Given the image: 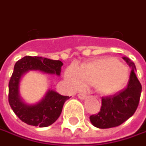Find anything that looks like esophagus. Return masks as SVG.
<instances>
[{
  "mask_svg": "<svg viewBox=\"0 0 146 146\" xmlns=\"http://www.w3.org/2000/svg\"><path fill=\"white\" fill-rule=\"evenodd\" d=\"M78 97L80 100H85L87 98V95H85L84 94H78Z\"/></svg>",
  "mask_w": 146,
  "mask_h": 146,
  "instance_id": "34e87169",
  "label": "esophagus"
}]
</instances>
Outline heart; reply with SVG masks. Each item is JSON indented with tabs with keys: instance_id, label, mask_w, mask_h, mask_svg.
<instances>
[{
	"instance_id": "obj_1",
	"label": "heart",
	"mask_w": 146,
	"mask_h": 146,
	"mask_svg": "<svg viewBox=\"0 0 146 146\" xmlns=\"http://www.w3.org/2000/svg\"><path fill=\"white\" fill-rule=\"evenodd\" d=\"M66 77L74 88L94 85L96 92L109 96L122 90L129 80V71L114 58H101L68 69Z\"/></svg>"
}]
</instances>
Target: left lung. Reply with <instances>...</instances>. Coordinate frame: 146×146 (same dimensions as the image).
Returning <instances> with one entry per match:
<instances>
[{
  "mask_svg": "<svg viewBox=\"0 0 146 146\" xmlns=\"http://www.w3.org/2000/svg\"><path fill=\"white\" fill-rule=\"evenodd\" d=\"M123 59L131 68L129 84L125 89L113 95L102 98L100 111L89 117L93 125L97 128L109 129L120 125L135 113L139 105L142 87L135 74V65L126 57Z\"/></svg>",
  "mask_w": 146,
  "mask_h": 146,
  "instance_id": "1",
  "label": "left lung"
}]
</instances>
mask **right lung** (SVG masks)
<instances>
[{"mask_svg": "<svg viewBox=\"0 0 146 146\" xmlns=\"http://www.w3.org/2000/svg\"><path fill=\"white\" fill-rule=\"evenodd\" d=\"M62 66V62L59 60L31 56H26L16 62L9 82L8 100L13 112L22 122L29 125L46 127L58 119L63 104L69 96H62L53 90H48L39 103L29 105L21 100L19 84L22 75L29 70L60 75Z\"/></svg>", "mask_w": 146, "mask_h": 146, "instance_id": "1", "label": "right lung"}]
</instances>
